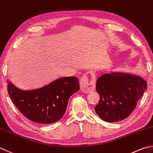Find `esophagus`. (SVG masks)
Wrapping results in <instances>:
<instances>
[{
    "instance_id": "1",
    "label": "esophagus",
    "mask_w": 153,
    "mask_h": 153,
    "mask_svg": "<svg viewBox=\"0 0 153 153\" xmlns=\"http://www.w3.org/2000/svg\"><path fill=\"white\" fill-rule=\"evenodd\" d=\"M80 87L83 92L90 93L95 90V81L92 80L91 82H89L88 77L83 76L80 79Z\"/></svg>"
}]
</instances>
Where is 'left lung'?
Wrapping results in <instances>:
<instances>
[{"mask_svg": "<svg viewBox=\"0 0 153 153\" xmlns=\"http://www.w3.org/2000/svg\"><path fill=\"white\" fill-rule=\"evenodd\" d=\"M146 89V82L130 74L101 75L96 83L100 96L95 111L107 122H118L129 116Z\"/></svg>", "mask_w": 153, "mask_h": 153, "instance_id": "1", "label": "left lung"}]
</instances>
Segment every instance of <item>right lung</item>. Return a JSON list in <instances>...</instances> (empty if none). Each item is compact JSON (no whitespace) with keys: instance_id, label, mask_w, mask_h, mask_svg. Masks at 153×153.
Masks as SVG:
<instances>
[{"instance_id":"right-lung-1","label":"right lung","mask_w":153,"mask_h":153,"mask_svg":"<svg viewBox=\"0 0 153 153\" xmlns=\"http://www.w3.org/2000/svg\"><path fill=\"white\" fill-rule=\"evenodd\" d=\"M8 92L14 105L32 121L50 124L58 121L66 110L69 98L78 91L76 77H64L42 88L23 91L8 81Z\"/></svg>"}]
</instances>
